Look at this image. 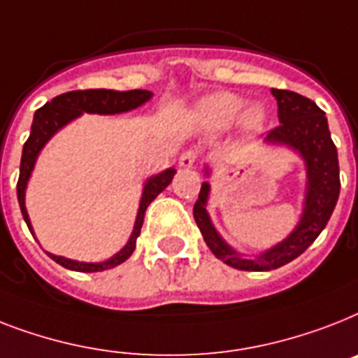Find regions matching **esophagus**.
I'll use <instances>...</instances> for the list:
<instances>
[{"mask_svg":"<svg viewBox=\"0 0 358 358\" xmlns=\"http://www.w3.org/2000/svg\"><path fill=\"white\" fill-rule=\"evenodd\" d=\"M196 159H199V152L193 149L185 150L182 156H180V167H184V169H191L194 164H196Z\"/></svg>","mask_w":358,"mask_h":358,"instance_id":"esophagus-1","label":"esophagus"}]
</instances>
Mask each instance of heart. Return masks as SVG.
Returning a JSON list of instances; mask_svg holds the SVG:
<instances>
[{"mask_svg": "<svg viewBox=\"0 0 358 358\" xmlns=\"http://www.w3.org/2000/svg\"><path fill=\"white\" fill-rule=\"evenodd\" d=\"M245 101L235 94L220 92L204 97L199 103L196 117L200 124L208 130H224L235 123L239 117ZM264 121V110L261 106H252L241 117V124L245 130H259Z\"/></svg>", "mask_w": 358, "mask_h": 358, "instance_id": "obj_1", "label": "heart"}]
</instances>
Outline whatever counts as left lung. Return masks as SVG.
<instances>
[{"label": "left lung", "instance_id": "1", "mask_svg": "<svg viewBox=\"0 0 358 358\" xmlns=\"http://www.w3.org/2000/svg\"><path fill=\"white\" fill-rule=\"evenodd\" d=\"M278 101V117L280 123L268 132V141L290 145L303 156L307 164V199H305L303 217L292 234L275 245L274 248L261 254L255 259H243L220 239L211 226L206 213L209 184L204 182L200 187L199 200L194 202L193 215L196 226L204 235L206 245L217 259L224 261L228 266L248 272H266L280 268L294 261L316 241L322 229L329 222L333 209L340 194V169L338 154L333 143L327 127V117L310 99L289 90H272Z\"/></svg>", "mask_w": 358, "mask_h": 358}]
</instances>
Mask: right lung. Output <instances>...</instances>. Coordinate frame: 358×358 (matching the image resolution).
Masks as SVG:
<instances>
[{"label": "right lung", "instance_id": "right-lung-1", "mask_svg": "<svg viewBox=\"0 0 358 358\" xmlns=\"http://www.w3.org/2000/svg\"><path fill=\"white\" fill-rule=\"evenodd\" d=\"M152 97L150 92L147 90H130V92H113V90H77V92H68V94L57 95L51 99L49 103H45L42 108H38L34 113L33 127H31V136L23 145L22 152V164H20V178H18V202L20 209L25 222H27L31 234V222H29L27 209H25V187H27V180L31 176V171L34 167L36 156L40 152L43 145L48 143V139L57 132L58 129H62L64 124L69 123L71 119L78 117L83 112L88 113H121L129 112L132 108H138L143 103H147ZM174 176V169H167L164 173H159L158 176L152 178L145 184L143 196H141V204H139L138 219H136V226L130 235V241L127 243L119 254H115L112 259L104 261V263H78V261L66 259L60 255L48 254L53 261H57L60 266L69 270H77V272H101V270H108L117 266L123 261H127L132 255L134 248H136V239H138L141 226H143L145 211L149 208V204L164 191L167 185L171 184V180Z\"/></svg>", "mask_w": 358, "mask_h": 358}]
</instances>
